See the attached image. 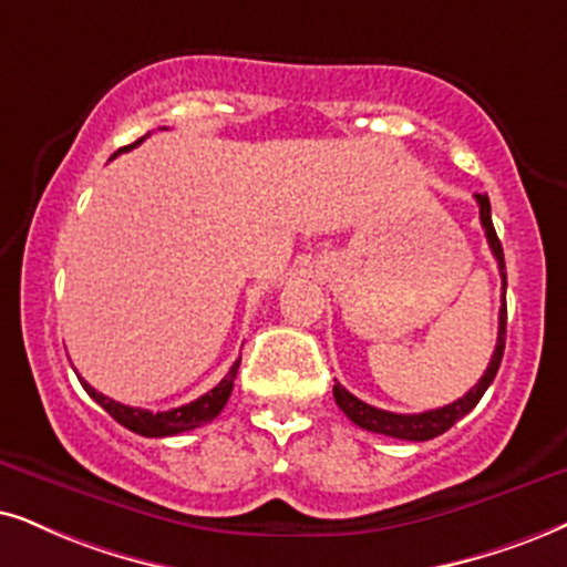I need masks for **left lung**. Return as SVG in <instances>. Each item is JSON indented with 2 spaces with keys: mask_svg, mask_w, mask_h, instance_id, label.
Listing matches in <instances>:
<instances>
[{
  "mask_svg": "<svg viewBox=\"0 0 567 567\" xmlns=\"http://www.w3.org/2000/svg\"><path fill=\"white\" fill-rule=\"evenodd\" d=\"M476 204H478V217H482V227L486 233V243H489L494 259H497L499 277H503V308H499V332H497V346H494L489 367H486L484 377L478 379V382L471 386V390L465 392L463 398H457L455 403L434 408V411H424V413L382 411V408H374V405L363 403V400H358L355 395H350V392L342 384H334V403L340 405V411L346 413L355 426L367 429V432L395 436V440H408V442L434 440V436L447 432L450 426H455L465 413L474 411L476 403L482 400V395L486 392V386H489L494 382V377H497V369H499V363H503V353H505V327H507L505 254H503V243H499L497 233H494V225H492L489 198L482 196V193H476Z\"/></svg>",
  "mask_w": 567,
  "mask_h": 567,
  "instance_id": "8db88e82",
  "label": "left lung"
}]
</instances>
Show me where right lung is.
Here are the masks:
<instances>
[{"label": "right lung", "instance_id": "1", "mask_svg": "<svg viewBox=\"0 0 567 567\" xmlns=\"http://www.w3.org/2000/svg\"><path fill=\"white\" fill-rule=\"evenodd\" d=\"M143 138H146V135H143ZM143 138L131 143V146L120 148V152H127V148L138 146ZM238 367H240V358L233 363V369L227 371V377L221 379L214 390L206 392V395H200L198 400H193V403H188V405L172 408V411H162V413L143 411V408L117 403V400L106 398V395H102V392L93 390V386L85 382L83 377H78V379H81L83 390L89 392V395L96 400V403L102 405L114 421H117V424H123L125 429H131V432L141 434V436H172V434H181V432H190V429L204 426V424H209V421L217 419V415L221 413V408H225L227 400H230L235 377H238Z\"/></svg>", "mask_w": 567, "mask_h": 567}]
</instances>
